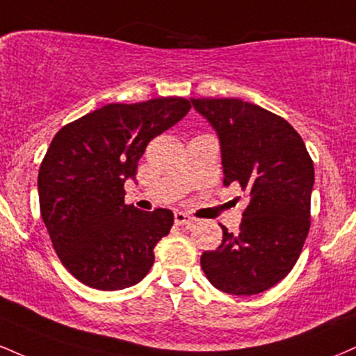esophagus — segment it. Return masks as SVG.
<instances>
[{"mask_svg":"<svg viewBox=\"0 0 356 356\" xmlns=\"http://www.w3.org/2000/svg\"><path fill=\"white\" fill-rule=\"evenodd\" d=\"M174 222H175V225H186V227H192L194 225V222H195V219L194 217H191V216H187L186 212H175L174 213Z\"/></svg>","mask_w":356,"mask_h":356,"instance_id":"esophagus-1","label":"esophagus"}]
</instances>
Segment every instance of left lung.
Returning <instances> with one entry per match:
<instances>
[{"label":"left lung","mask_w":356,"mask_h":356,"mask_svg":"<svg viewBox=\"0 0 356 356\" xmlns=\"http://www.w3.org/2000/svg\"><path fill=\"white\" fill-rule=\"evenodd\" d=\"M220 140L224 186L238 184L248 204L238 232L222 225V243L200 267L225 293L255 295L293 268L310 229L314 162L298 132L280 115L235 97L194 99Z\"/></svg>","instance_id":"1"}]
</instances>
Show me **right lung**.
Returning a JSON list of instances; mask_svg holds the SVG:
<instances>
[{
    "label": "right lung",
    "mask_w": 356,
    "mask_h": 356,
    "mask_svg": "<svg viewBox=\"0 0 356 356\" xmlns=\"http://www.w3.org/2000/svg\"><path fill=\"white\" fill-rule=\"evenodd\" d=\"M184 97L108 104L64 126L38 174L41 217L64 267L84 285L122 290L147 275L169 234V209L124 202V182L156 136L189 113Z\"/></svg>",
    "instance_id": "add662e5"
}]
</instances>
